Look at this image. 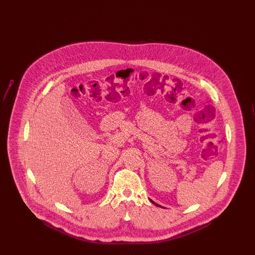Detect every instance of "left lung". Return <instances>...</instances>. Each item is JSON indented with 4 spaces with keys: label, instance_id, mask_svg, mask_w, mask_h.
Returning a JSON list of instances; mask_svg holds the SVG:
<instances>
[{
    "label": "left lung",
    "instance_id": "obj_1",
    "mask_svg": "<svg viewBox=\"0 0 255 255\" xmlns=\"http://www.w3.org/2000/svg\"><path fill=\"white\" fill-rule=\"evenodd\" d=\"M150 201H151V203H153L155 206H159V207H163V206H160L159 205H158V204H156V203H155V202H153L152 200H150Z\"/></svg>",
    "mask_w": 255,
    "mask_h": 255
}]
</instances>
